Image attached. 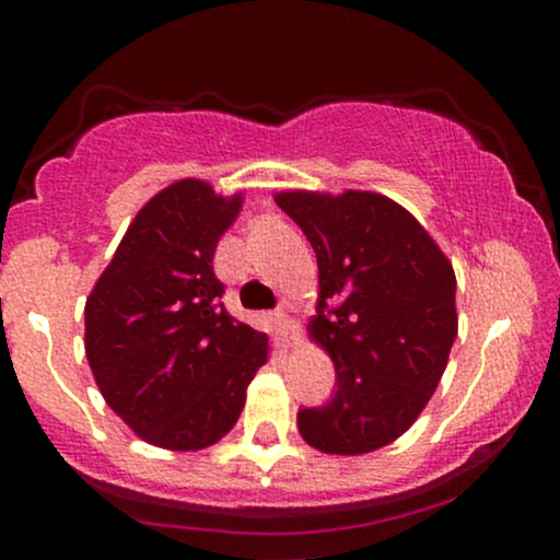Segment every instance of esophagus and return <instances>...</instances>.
<instances>
[{"instance_id": "34e87169", "label": "esophagus", "mask_w": 560, "mask_h": 560, "mask_svg": "<svg viewBox=\"0 0 560 560\" xmlns=\"http://www.w3.org/2000/svg\"><path fill=\"white\" fill-rule=\"evenodd\" d=\"M276 316H279L281 326H284V337L287 342H298L300 337V318H298V307L292 305L289 300H281L279 311H276Z\"/></svg>"}]
</instances>
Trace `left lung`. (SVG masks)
Returning <instances> with one entry per match:
<instances>
[{
	"label": "left lung",
	"mask_w": 560,
	"mask_h": 560,
	"mask_svg": "<svg viewBox=\"0 0 560 560\" xmlns=\"http://www.w3.org/2000/svg\"><path fill=\"white\" fill-rule=\"evenodd\" d=\"M273 199L318 258L307 334L337 371L331 400L302 408L298 429L320 453H374L413 427L445 374L458 337L453 262L376 191L287 189Z\"/></svg>",
	"instance_id": "obj_1"
}]
</instances>
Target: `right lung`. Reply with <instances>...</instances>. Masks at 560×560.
<instances>
[{"instance_id":"1","label":"right lung","mask_w":560,"mask_h":560,"mask_svg":"<svg viewBox=\"0 0 560 560\" xmlns=\"http://www.w3.org/2000/svg\"><path fill=\"white\" fill-rule=\"evenodd\" d=\"M242 210L202 178L160 189L139 210L86 298L89 369L133 434L163 450L223 440L268 361V334L223 311L213 255Z\"/></svg>"}]
</instances>
